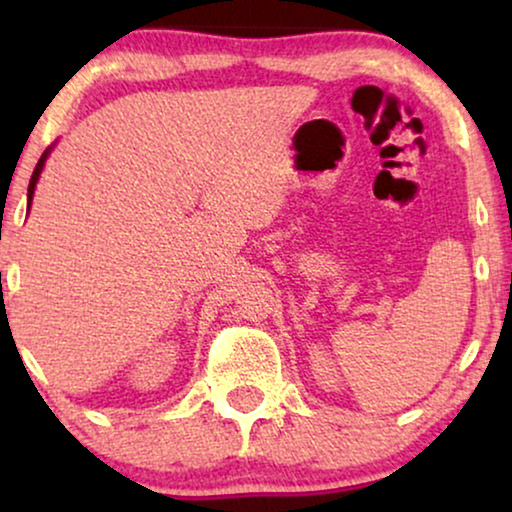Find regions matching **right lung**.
I'll use <instances>...</instances> for the list:
<instances>
[{
	"mask_svg": "<svg viewBox=\"0 0 512 512\" xmlns=\"http://www.w3.org/2000/svg\"><path fill=\"white\" fill-rule=\"evenodd\" d=\"M51 151H53V146H48V149H46L44 153H41V158H39L37 167H34V172H32V179H30V186H27V207L32 205V195H34V188H37V181H39V177H41V170H44V165H46L48 156H51Z\"/></svg>",
	"mask_w": 512,
	"mask_h": 512,
	"instance_id": "obj_1",
	"label": "right lung"
}]
</instances>
